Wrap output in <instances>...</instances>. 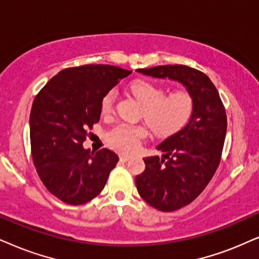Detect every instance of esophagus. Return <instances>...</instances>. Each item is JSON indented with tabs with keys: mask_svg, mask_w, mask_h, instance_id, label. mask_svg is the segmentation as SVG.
<instances>
[{
	"mask_svg": "<svg viewBox=\"0 0 259 259\" xmlns=\"http://www.w3.org/2000/svg\"><path fill=\"white\" fill-rule=\"evenodd\" d=\"M130 159H132V156H129V155H119V160H120V161H123V162L129 161Z\"/></svg>",
	"mask_w": 259,
	"mask_h": 259,
	"instance_id": "obj_1",
	"label": "esophagus"
}]
</instances>
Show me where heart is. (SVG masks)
<instances>
[{
	"label": "heart",
	"mask_w": 259,
	"mask_h": 259,
	"mask_svg": "<svg viewBox=\"0 0 259 259\" xmlns=\"http://www.w3.org/2000/svg\"><path fill=\"white\" fill-rule=\"evenodd\" d=\"M130 91L143 106V118L155 135L168 137L181 132L190 122L195 110V99L185 88L166 94L162 84L148 80H135L130 83ZM116 92L111 90L101 99V111L112 110ZM147 135L141 125L119 123L107 132V143L118 152L132 153L140 146Z\"/></svg>",
	"instance_id": "obj_1"
}]
</instances>
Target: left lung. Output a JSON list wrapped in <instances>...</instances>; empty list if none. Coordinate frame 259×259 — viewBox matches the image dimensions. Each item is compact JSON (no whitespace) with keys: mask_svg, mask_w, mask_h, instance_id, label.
Returning a JSON list of instances; mask_svg holds the SVG:
<instances>
[{"mask_svg":"<svg viewBox=\"0 0 259 259\" xmlns=\"http://www.w3.org/2000/svg\"><path fill=\"white\" fill-rule=\"evenodd\" d=\"M137 71L179 81L195 99L190 122L158 146L163 158L143 159L146 168L135 179L137 191L149 205L175 211L197 198L217 172L227 130L226 110L210 78L195 68L173 64Z\"/></svg>","mask_w":259,"mask_h":259,"instance_id":"obj_1","label":"left lung"}]
</instances>
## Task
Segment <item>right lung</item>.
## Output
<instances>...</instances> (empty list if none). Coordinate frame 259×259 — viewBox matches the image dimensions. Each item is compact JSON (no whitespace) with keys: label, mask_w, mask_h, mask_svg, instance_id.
Wrapping results in <instances>:
<instances>
[{"label":"right lung","mask_w":259,"mask_h":259,"mask_svg":"<svg viewBox=\"0 0 259 259\" xmlns=\"http://www.w3.org/2000/svg\"><path fill=\"white\" fill-rule=\"evenodd\" d=\"M132 71L109 64L65 68L35 96L29 114L31 153L45 188L62 202L80 205L97 197L118 162L112 150L84 149L99 122L101 99Z\"/></svg>","instance_id":"obj_1"}]
</instances>
